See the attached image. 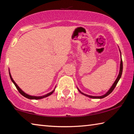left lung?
Segmentation results:
<instances>
[{
	"mask_svg": "<svg viewBox=\"0 0 134 134\" xmlns=\"http://www.w3.org/2000/svg\"><path fill=\"white\" fill-rule=\"evenodd\" d=\"M119 51H120V56H121V52H120V50L119 49ZM122 71H123V63H122V58H121V60H120V70H119V75H118V77L116 78V80H115V81L114 82L113 84L112 85V86H111L110 87V88L109 90L107 92V93L106 94H104V95L103 96H90V95H87V94H85L84 93H83L80 90H79L78 88H77L79 92H80V93H81L82 94H83V95H84L85 96H87V97H88L90 98H104L105 97H106V96H107L108 95H109L111 92L113 91V90L114 89H115V88L116 87V85L118 84V81H119L120 77H121L122 76Z\"/></svg>",
	"mask_w": 134,
	"mask_h": 134,
	"instance_id": "8db88e82",
	"label": "left lung"
}]
</instances>
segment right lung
<instances>
[{"instance_id":"obj_1","label":"right lung","mask_w":134,"mask_h":134,"mask_svg":"<svg viewBox=\"0 0 134 134\" xmlns=\"http://www.w3.org/2000/svg\"><path fill=\"white\" fill-rule=\"evenodd\" d=\"M9 76H10V80H11L12 82L14 83V85H15V87H16L17 90H18V91L19 92V93H20V94H21V95H23V96H24V97H25L27 98H29V99H31V100H39V99H41V98L47 97H48V96H49L51 95V94H52V93H53V92L54 91V90H55L56 87L54 88V89L53 90L50 92V93H49L48 94H46V95H44V96H33L28 95V94H26L25 93H24V92L23 90H22L20 88H19V87H18V85L16 84V82H15L14 81V80H13V78H12V77L11 75H10V73L9 70Z\"/></svg>"}]
</instances>
